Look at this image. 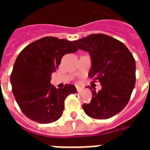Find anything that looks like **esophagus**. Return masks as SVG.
I'll return each instance as SVG.
<instances>
[{"instance_id": "esophagus-1", "label": "esophagus", "mask_w": 150, "mask_h": 150, "mask_svg": "<svg viewBox=\"0 0 150 150\" xmlns=\"http://www.w3.org/2000/svg\"><path fill=\"white\" fill-rule=\"evenodd\" d=\"M76 90H77V91H80L82 90V88H80V87H76Z\"/></svg>"}]
</instances>
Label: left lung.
Wrapping results in <instances>:
<instances>
[{
    "label": "left lung",
    "instance_id": "left-lung-1",
    "mask_svg": "<svg viewBox=\"0 0 150 150\" xmlns=\"http://www.w3.org/2000/svg\"><path fill=\"white\" fill-rule=\"evenodd\" d=\"M74 43L89 52L92 64L88 76L102 86L98 92L94 87L91 90V102L83 104L85 113L95 119L112 117L128 104L135 87L136 62L132 53L119 40L104 34H91Z\"/></svg>",
    "mask_w": 150,
    "mask_h": 150
}]
</instances>
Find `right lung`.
<instances>
[{
	"instance_id": "add662e5",
	"label": "right lung",
	"mask_w": 150,
	"mask_h": 150,
	"mask_svg": "<svg viewBox=\"0 0 150 150\" xmlns=\"http://www.w3.org/2000/svg\"><path fill=\"white\" fill-rule=\"evenodd\" d=\"M78 50L74 42L50 36L29 44L18 54L10 75L12 91L29 119L49 124L62 116L65 99L77 91L72 84L56 89L50 84L51 74L62 56Z\"/></svg>"
}]
</instances>
